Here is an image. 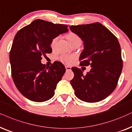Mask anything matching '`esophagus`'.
<instances>
[{"label":"esophagus","mask_w":132,"mask_h":132,"mask_svg":"<svg viewBox=\"0 0 132 132\" xmlns=\"http://www.w3.org/2000/svg\"><path fill=\"white\" fill-rule=\"evenodd\" d=\"M65 68H66V71H70V70H71V68L70 67V66H65Z\"/></svg>","instance_id":"obj_1"}]
</instances>
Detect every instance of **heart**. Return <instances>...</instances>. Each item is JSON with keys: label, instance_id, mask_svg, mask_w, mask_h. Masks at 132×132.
<instances>
[{"label": "heart", "instance_id": "b5f03b06", "mask_svg": "<svg viewBox=\"0 0 132 132\" xmlns=\"http://www.w3.org/2000/svg\"><path fill=\"white\" fill-rule=\"evenodd\" d=\"M66 38L68 41H69V43L72 44L73 42L77 41V40H80V38L78 36L76 33L74 32H71L68 33L66 36ZM58 39V36H56L54 38H53L52 40L51 46L52 47H54L55 45L56 41ZM75 58V56L74 55H68V54H63L61 55L60 56V61H62V62L66 63V64H71L73 62Z\"/></svg>", "mask_w": 132, "mask_h": 132}]
</instances>
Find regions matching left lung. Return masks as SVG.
Returning a JSON list of instances; mask_svg holds the SVG:
<instances>
[{"label":"left lung","mask_w":132,"mask_h":132,"mask_svg":"<svg viewBox=\"0 0 132 132\" xmlns=\"http://www.w3.org/2000/svg\"><path fill=\"white\" fill-rule=\"evenodd\" d=\"M71 30L83 40L85 49L80 66H91L86 75L77 68H72L74 77L71 84L74 94L86 102L105 99L114 91L122 69L121 50L117 38L99 22L72 26Z\"/></svg>","instance_id":"left-lung-1"}]
</instances>
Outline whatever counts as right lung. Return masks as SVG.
<instances>
[{"label": "right lung", "mask_w": 132, "mask_h": 132, "mask_svg": "<svg viewBox=\"0 0 132 132\" xmlns=\"http://www.w3.org/2000/svg\"><path fill=\"white\" fill-rule=\"evenodd\" d=\"M68 27L36 19L15 35L10 52L11 76L16 88L28 99L41 102L54 96L66 69L59 61L46 67L41 60L52 52L53 38L67 32Z\"/></svg>", "instance_id": "1"}]
</instances>
